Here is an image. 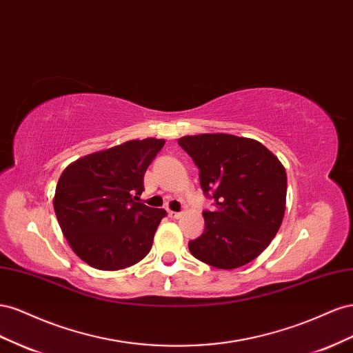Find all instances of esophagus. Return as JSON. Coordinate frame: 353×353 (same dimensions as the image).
I'll return each instance as SVG.
<instances>
[{
    "label": "esophagus",
    "mask_w": 353,
    "mask_h": 353,
    "mask_svg": "<svg viewBox=\"0 0 353 353\" xmlns=\"http://www.w3.org/2000/svg\"><path fill=\"white\" fill-rule=\"evenodd\" d=\"M168 216H170L171 219H179V217H182V213H177V211L168 210Z\"/></svg>",
    "instance_id": "obj_1"
}]
</instances>
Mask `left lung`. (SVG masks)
Masks as SVG:
<instances>
[{
	"label": "left lung",
	"instance_id": "1",
	"mask_svg": "<svg viewBox=\"0 0 353 353\" xmlns=\"http://www.w3.org/2000/svg\"><path fill=\"white\" fill-rule=\"evenodd\" d=\"M199 168L204 194L214 211H204L205 228L189 241L195 259L217 269H236L259 257L283 223L287 173L281 161L254 139L226 133L180 137Z\"/></svg>",
	"mask_w": 353,
	"mask_h": 353
}]
</instances>
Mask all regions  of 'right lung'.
I'll return each mask as SVG.
<instances>
[{
	"label": "right lung",
	"instance_id": "right-lung-1",
	"mask_svg": "<svg viewBox=\"0 0 353 353\" xmlns=\"http://www.w3.org/2000/svg\"><path fill=\"white\" fill-rule=\"evenodd\" d=\"M148 137L85 155L60 174L53 198L59 226L74 253L100 270L145 259L167 211L139 203L145 171L164 146Z\"/></svg>",
	"mask_w": 353,
	"mask_h": 353
}]
</instances>
